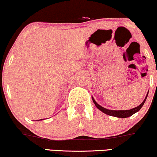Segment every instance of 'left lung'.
Here are the masks:
<instances>
[{
  "instance_id": "left-lung-1",
  "label": "left lung",
  "mask_w": 157,
  "mask_h": 157,
  "mask_svg": "<svg viewBox=\"0 0 157 157\" xmlns=\"http://www.w3.org/2000/svg\"><path fill=\"white\" fill-rule=\"evenodd\" d=\"M148 94H149V92H148L147 96H146L144 100L143 101V102L141 103L139 106L135 107V108H134V109H130V110H109V109H107L106 108H104V107L100 106L99 104H98L97 103H96V101L94 100V98L93 97H92V100H93L95 106L97 107V108L99 109L100 111H101L103 113H106V114H107V115L112 116V117H118V118H127V117H131V116H132L134 113H136L137 111H139V110H140V109H141V107L143 106L144 104L146 101V99H147V98Z\"/></svg>"
}]
</instances>
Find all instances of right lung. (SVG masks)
<instances>
[{
	"instance_id": "right-lung-1",
	"label": "right lung",
	"mask_w": 157,
	"mask_h": 157,
	"mask_svg": "<svg viewBox=\"0 0 157 157\" xmlns=\"http://www.w3.org/2000/svg\"><path fill=\"white\" fill-rule=\"evenodd\" d=\"M38 121H39V120H38Z\"/></svg>"
}]
</instances>
